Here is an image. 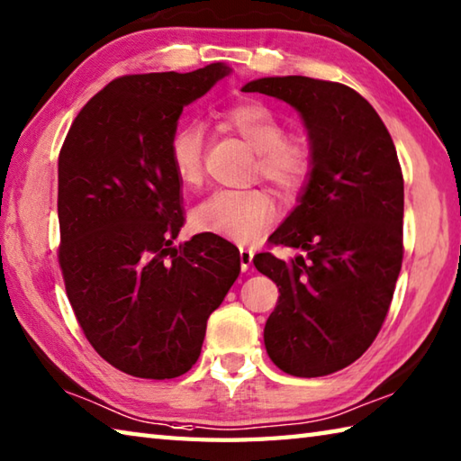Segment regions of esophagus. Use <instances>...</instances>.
Returning <instances> with one entry per match:
<instances>
[{
	"label": "esophagus",
	"mask_w": 461,
	"mask_h": 461,
	"mask_svg": "<svg viewBox=\"0 0 461 461\" xmlns=\"http://www.w3.org/2000/svg\"><path fill=\"white\" fill-rule=\"evenodd\" d=\"M254 259V249L249 248H241L240 249V264H241V272H248L249 266H252Z\"/></svg>",
	"instance_id": "obj_1"
}]
</instances>
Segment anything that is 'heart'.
<instances>
[{
  "instance_id": "b5f03b06",
  "label": "heart",
  "mask_w": 461,
  "mask_h": 461,
  "mask_svg": "<svg viewBox=\"0 0 461 461\" xmlns=\"http://www.w3.org/2000/svg\"><path fill=\"white\" fill-rule=\"evenodd\" d=\"M220 119L225 129L258 150V173L282 194H294L311 179L314 169L311 143L304 137L284 135V122L272 108L258 100H244L225 108ZM203 129L195 122L183 124L169 140L173 173L185 187L197 185L203 177ZM274 217L276 205L266 191L220 189L195 207L191 223L199 231L246 244L262 236Z\"/></svg>"
}]
</instances>
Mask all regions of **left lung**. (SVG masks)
<instances>
[{"label": "left lung", "instance_id": "left-lung-1", "mask_svg": "<svg viewBox=\"0 0 461 461\" xmlns=\"http://www.w3.org/2000/svg\"><path fill=\"white\" fill-rule=\"evenodd\" d=\"M241 90L296 108L314 153L298 205L270 236L300 254L254 258L280 290L264 329L267 357L294 376L337 373L379 334L403 262L395 145L375 108L339 82L270 77Z\"/></svg>", "mask_w": 461, "mask_h": 461}]
</instances>
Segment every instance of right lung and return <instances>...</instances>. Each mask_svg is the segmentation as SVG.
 <instances>
[{
  "label": "right lung",
  "mask_w": 461,
  "mask_h": 461,
  "mask_svg": "<svg viewBox=\"0 0 461 461\" xmlns=\"http://www.w3.org/2000/svg\"><path fill=\"white\" fill-rule=\"evenodd\" d=\"M231 72L121 77L74 119L58 157L60 267L96 353L140 379H175L197 363L207 318L240 276V249L215 233L179 246L181 181L169 140L183 106Z\"/></svg>",
  "instance_id": "add662e5"
}]
</instances>
